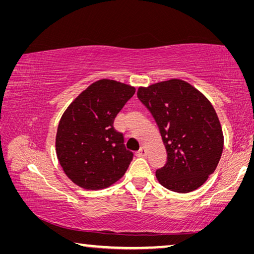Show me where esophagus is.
Instances as JSON below:
<instances>
[{
    "instance_id": "esophagus-1",
    "label": "esophagus",
    "mask_w": 254,
    "mask_h": 254,
    "mask_svg": "<svg viewBox=\"0 0 254 254\" xmlns=\"http://www.w3.org/2000/svg\"><path fill=\"white\" fill-rule=\"evenodd\" d=\"M136 156L137 157H145V156H147V151H145V149L143 147L140 148L139 151L136 152Z\"/></svg>"
}]
</instances>
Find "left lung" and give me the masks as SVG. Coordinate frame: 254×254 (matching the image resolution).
Masks as SVG:
<instances>
[{
    "instance_id": "8db88e82",
    "label": "left lung",
    "mask_w": 254,
    "mask_h": 254,
    "mask_svg": "<svg viewBox=\"0 0 254 254\" xmlns=\"http://www.w3.org/2000/svg\"><path fill=\"white\" fill-rule=\"evenodd\" d=\"M137 98L152 114L167 150L166 165L156 171L158 182L177 192L200 187L216 169L224 145L213 105L176 78L139 87Z\"/></svg>"
}]
</instances>
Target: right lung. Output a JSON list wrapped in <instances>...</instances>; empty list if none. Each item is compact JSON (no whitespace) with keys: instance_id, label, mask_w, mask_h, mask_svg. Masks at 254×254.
<instances>
[{"instance_id":"1","label":"right lung","mask_w":254,"mask_h":254,"mask_svg":"<svg viewBox=\"0 0 254 254\" xmlns=\"http://www.w3.org/2000/svg\"><path fill=\"white\" fill-rule=\"evenodd\" d=\"M134 93L130 85L104 78L89 85L64 112L56 152L67 177L79 187L106 188L126 174L133 153L113 123Z\"/></svg>"}]
</instances>
